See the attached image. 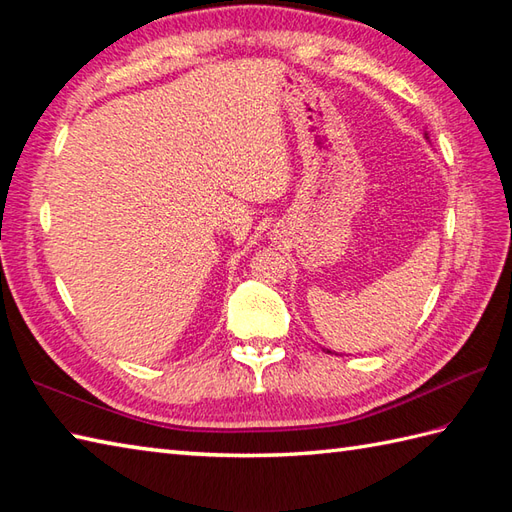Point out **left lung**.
I'll use <instances>...</instances> for the list:
<instances>
[{"instance_id":"8db88e82","label":"left lung","mask_w":512,"mask_h":512,"mask_svg":"<svg viewBox=\"0 0 512 512\" xmlns=\"http://www.w3.org/2000/svg\"><path fill=\"white\" fill-rule=\"evenodd\" d=\"M325 352H330V350H325ZM330 354H332V352H330Z\"/></svg>"}]
</instances>
